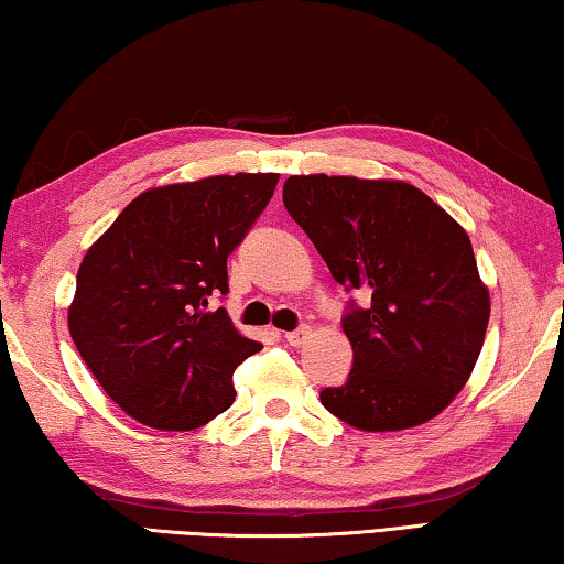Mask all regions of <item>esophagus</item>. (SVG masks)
Instances as JSON below:
<instances>
[{
  "label": "esophagus",
  "mask_w": 564,
  "mask_h": 564,
  "mask_svg": "<svg viewBox=\"0 0 564 564\" xmlns=\"http://www.w3.org/2000/svg\"><path fill=\"white\" fill-rule=\"evenodd\" d=\"M308 339V326H301V329H293V332H285V341L291 344V347H301Z\"/></svg>",
  "instance_id": "1"
}]
</instances>
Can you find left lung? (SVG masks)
I'll return each mask as SVG.
<instances>
[{
  "label": "left lung",
  "instance_id": "8db88e82",
  "mask_svg": "<svg viewBox=\"0 0 564 564\" xmlns=\"http://www.w3.org/2000/svg\"><path fill=\"white\" fill-rule=\"evenodd\" d=\"M283 205L334 281L369 299L341 318L355 362L322 405L367 433L433 420L474 372L491 314L466 230L398 180L289 176Z\"/></svg>",
  "mask_w": 564,
  "mask_h": 564
}]
</instances>
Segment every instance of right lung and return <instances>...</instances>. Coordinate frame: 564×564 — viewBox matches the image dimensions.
<instances>
[{
  "label": "right lung",
  "instance_id": "obj_1",
  "mask_svg": "<svg viewBox=\"0 0 564 564\" xmlns=\"http://www.w3.org/2000/svg\"><path fill=\"white\" fill-rule=\"evenodd\" d=\"M279 174H220L141 192L88 248L67 329L126 415L195 431L235 400L232 372L263 347L209 299L228 256L273 197Z\"/></svg>",
  "mask_w": 564,
  "mask_h": 564
}]
</instances>
